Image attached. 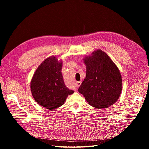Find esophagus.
I'll use <instances>...</instances> for the list:
<instances>
[{"label":"esophagus","mask_w":149,"mask_h":149,"mask_svg":"<svg viewBox=\"0 0 149 149\" xmlns=\"http://www.w3.org/2000/svg\"><path fill=\"white\" fill-rule=\"evenodd\" d=\"M81 84V81H78L76 82V86L77 87H79Z\"/></svg>","instance_id":"1"}]
</instances>
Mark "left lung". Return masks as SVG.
I'll return each mask as SVG.
<instances>
[{
  "label": "left lung",
  "mask_w": 149,
  "mask_h": 149,
  "mask_svg": "<svg viewBox=\"0 0 149 149\" xmlns=\"http://www.w3.org/2000/svg\"><path fill=\"white\" fill-rule=\"evenodd\" d=\"M86 77L78 92L87 102L98 109H104L118 100L122 91L120 71L110 56L98 49L83 58Z\"/></svg>",
  "instance_id": "1"
}]
</instances>
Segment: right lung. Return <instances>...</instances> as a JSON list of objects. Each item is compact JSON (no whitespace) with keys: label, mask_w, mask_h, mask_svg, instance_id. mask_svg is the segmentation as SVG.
Here are the masks:
<instances>
[{"label":"right lung","mask_w":149,"mask_h":149,"mask_svg":"<svg viewBox=\"0 0 149 149\" xmlns=\"http://www.w3.org/2000/svg\"><path fill=\"white\" fill-rule=\"evenodd\" d=\"M62 65V60L56 56L46 58L36 70L30 82L31 91L35 101L51 111L61 107L68 95L74 93L63 82Z\"/></svg>","instance_id":"1"}]
</instances>
